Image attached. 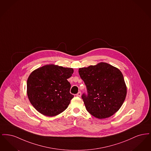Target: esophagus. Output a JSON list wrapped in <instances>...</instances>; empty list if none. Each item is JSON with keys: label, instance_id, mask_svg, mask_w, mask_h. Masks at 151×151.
Segmentation results:
<instances>
[{"label": "esophagus", "instance_id": "esophagus-1", "mask_svg": "<svg viewBox=\"0 0 151 151\" xmlns=\"http://www.w3.org/2000/svg\"><path fill=\"white\" fill-rule=\"evenodd\" d=\"M81 95V93L80 92H79L78 93L76 94V96H78V97H80Z\"/></svg>", "mask_w": 151, "mask_h": 151}]
</instances>
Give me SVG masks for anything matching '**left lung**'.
Returning a JSON list of instances; mask_svg holds the SVG:
<instances>
[{"instance_id":"obj_1","label":"left lung","mask_w":151,"mask_h":151,"mask_svg":"<svg viewBox=\"0 0 151 151\" xmlns=\"http://www.w3.org/2000/svg\"><path fill=\"white\" fill-rule=\"evenodd\" d=\"M80 78L86 87L83 100L87 111L94 117L111 116L122 106L127 94V87L121 71L106 63L79 69Z\"/></svg>"}]
</instances>
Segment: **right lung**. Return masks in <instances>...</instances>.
<instances>
[{
	"label": "right lung",
	"instance_id": "add662e5",
	"mask_svg": "<svg viewBox=\"0 0 151 151\" xmlns=\"http://www.w3.org/2000/svg\"><path fill=\"white\" fill-rule=\"evenodd\" d=\"M73 72L71 68L49 65L30 73L27 80V94L39 113L53 116L67 108L74 96L70 93L71 84L67 80Z\"/></svg>",
	"mask_w": 151,
	"mask_h": 151
}]
</instances>
